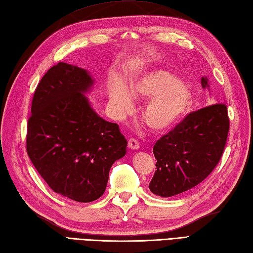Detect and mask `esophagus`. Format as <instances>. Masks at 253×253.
<instances>
[{
  "mask_svg": "<svg viewBox=\"0 0 253 253\" xmlns=\"http://www.w3.org/2000/svg\"><path fill=\"white\" fill-rule=\"evenodd\" d=\"M128 147H129V149L131 150H138L140 148L139 142H138L136 139H132V138L128 140Z\"/></svg>",
  "mask_w": 253,
  "mask_h": 253,
  "instance_id": "34e87169",
  "label": "esophagus"
}]
</instances>
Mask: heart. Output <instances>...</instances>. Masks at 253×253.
<instances>
[{
    "mask_svg": "<svg viewBox=\"0 0 253 253\" xmlns=\"http://www.w3.org/2000/svg\"><path fill=\"white\" fill-rule=\"evenodd\" d=\"M108 100L116 115L124 116L132 111V101L148 100L141 111L143 123L155 131L171 129L189 112L193 93L174 74L163 69H150L133 77L123 87L108 91Z\"/></svg>",
    "mask_w": 253,
    "mask_h": 253,
    "instance_id": "1",
    "label": "heart"
}]
</instances>
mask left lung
<instances>
[{"label":"left lung","mask_w":253,"mask_h":253,"mask_svg":"<svg viewBox=\"0 0 253 253\" xmlns=\"http://www.w3.org/2000/svg\"><path fill=\"white\" fill-rule=\"evenodd\" d=\"M201 84L211 91L206 77H202ZM228 130L224 104H212L189 114L153 147L157 170L150 191L158 196L171 197L200 184L220 160Z\"/></svg>","instance_id":"left-lung-1"}]
</instances>
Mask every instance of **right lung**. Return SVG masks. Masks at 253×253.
<instances>
[{
    "label": "right lung",
    "instance_id": "1",
    "mask_svg": "<svg viewBox=\"0 0 253 253\" xmlns=\"http://www.w3.org/2000/svg\"><path fill=\"white\" fill-rule=\"evenodd\" d=\"M90 71L66 62L49 69L39 82L27 126V153L50 189L90 203L105 192L113 163L126 155L117 124L93 110Z\"/></svg>",
    "mask_w": 253,
    "mask_h": 253
}]
</instances>
